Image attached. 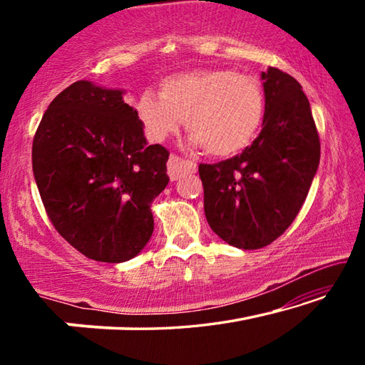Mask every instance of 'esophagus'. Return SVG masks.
Segmentation results:
<instances>
[{
    "mask_svg": "<svg viewBox=\"0 0 365 365\" xmlns=\"http://www.w3.org/2000/svg\"><path fill=\"white\" fill-rule=\"evenodd\" d=\"M193 172H196V164L191 163V160L174 156V154L169 158L168 174H169L172 182L178 180V178L185 174H193Z\"/></svg>",
    "mask_w": 365,
    "mask_h": 365,
    "instance_id": "34e87169",
    "label": "esophagus"
}]
</instances>
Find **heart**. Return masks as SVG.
<instances>
[{"label": "heart", "mask_w": 365, "mask_h": 365, "mask_svg": "<svg viewBox=\"0 0 365 365\" xmlns=\"http://www.w3.org/2000/svg\"><path fill=\"white\" fill-rule=\"evenodd\" d=\"M137 113L153 141L174 137L187 120L191 143L217 158L245 151L265 117L261 82L232 69H196L164 78L159 98L145 90Z\"/></svg>", "instance_id": "heart-1"}]
</instances>
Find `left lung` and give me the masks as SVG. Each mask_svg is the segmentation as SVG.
Returning a JSON list of instances; mask_svg holds the SVG:
<instances>
[{
  "label": "left lung",
  "instance_id": "8db88e82",
  "mask_svg": "<svg viewBox=\"0 0 365 365\" xmlns=\"http://www.w3.org/2000/svg\"><path fill=\"white\" fill-rule=\"evenodd\" d=\"M262 130L252 145L217 164H200L209 227L240 250L270 245L304 205L320 160L311 104L298 80L275 67L261 73Z\"/></svg>",
  "mask_w": 365,
  "mask_h": 365
}]
</instances>
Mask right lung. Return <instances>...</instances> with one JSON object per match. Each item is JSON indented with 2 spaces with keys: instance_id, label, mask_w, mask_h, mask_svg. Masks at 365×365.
<instances>
[{
  "instance_id": "right-lung-1",
  "label": "right lung",
  "mask_w": 365,
  "mask_h": 365,
  "mask_svg": "<svg viewBox=\"0 0 365 365\" xmlns=\"http://www.w3.org/2000/svg\"><path fill=\"white\" fill-rule=\"evenodd\" d=\"M125 91L88 80L54 98L36 128L34 177L49 220L100 262L140 255L154 230L151 205L169 183V151L148 146Z\"/></svg>"
}]
</instances>
